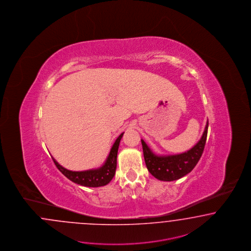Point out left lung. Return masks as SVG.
<instances>
[{"label":"left lung","instance_id":"8db88e82","mask_svg":"<svg viewBox=\"0 0 251 251\" xmlns=\"http://www.w3.org/2000/svg\"><path fill=\"white\" fill-rule=\"evenodd\" d=\"M209 122L207 121L202 137L196 145L183 153L176 155H156L141 139L143 154L147 168L154 177L161 181H175L186 176L194 169L204 151L208 133Z\"/></svg>","mask_w":251,"mask_h":251}]
</instances>
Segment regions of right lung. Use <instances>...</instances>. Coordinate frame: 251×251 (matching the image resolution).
Here are the masks:
<instances>
[{
  "mask_svg": "<svg viewBox=\"0 0 251 251\" xmlns=\"http://www.w3.org/2000/svg\"><path fill=\"white\" fill-rule=\"evenodd\" d=\"M123 135H124V132L116 138L115 142L113 143L105 162L97 169H90V170L80 171V172L67 170L65 167L60 165L54 158H52V160L59 171L65 176L75 184H78L83 186H89V187L106 186L111 182V180L115 175L117 152H118V148H119L120 140Z\"/></svg>",
  "mask_w": 251,
  "mask_h": 251,
  "instance_id": "1",
  "label": "right lung"
}]
</instances>
